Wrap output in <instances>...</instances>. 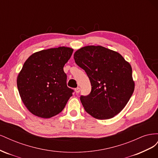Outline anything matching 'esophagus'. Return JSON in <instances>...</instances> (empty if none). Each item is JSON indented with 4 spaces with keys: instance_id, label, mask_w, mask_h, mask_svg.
Segmentation results:
<instances>
[{
    "instance_id": "1",
    "label": "esophagus",
    "mask_w": 158,
    "mask_h": 158,
    "mask_svg": "<svg viewBox=\"0 0 158 158\" xmlns=\"http://www.w3.org/2000/svg\"><path fill=\"white\" fill-rule=\"evenodd\" d=\"M75 92L76 94H78L80 92V88H76L75 89Z\"/></svg>"
}]
</instances>
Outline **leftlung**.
<instances>
[{
    "mask_svg": "<svg viewBox=\"0 0 158 158\" xmlns=\"http://www.w3.org/2000/svg\"><path fill=\"white\" fill-rule=\"evenodd\" d=\"M75 63L85 70L92 85L80 101L88 114L104 120L120 113L135 89L131 64L123 57L102 46H86L74 52Z\"/></svg>",
    "mask_w": 158,
    "mask_h": 158,
    "instance_id": "left-lung-1",
    "label": "left lung"
}]
</instances>
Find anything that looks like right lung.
Segmentation results:
<instances>
[{"instance_id":"1","label":"right lung","mask_w":158,"mask_h":158,"mask_svg":"<svg viewBox=\"0 0 158 158\" xmlns=\"http://www.w3.org/2000/svg\"><path fill=\"white\" fill-rule=\"evenodd\" d=\"M73 52L65 47L42 50L23 64L17 86L23 104L34 115L45 118L56 115L73 95L63 70Z\"/></svg>"}]
</instances>
